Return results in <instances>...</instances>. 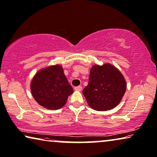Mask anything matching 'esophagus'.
<instances>
[{
  "mask_svg": "<svg viewBox=\"0 0 157 157\" xmlns=\"http://www.w3.org/2000/svg\"><path fill=\"white\" fill-rule=\"evenodd\" d=\"M75 90H77V91H80L82 89V87H81V86H76V87L74 88Z\"/></svg>",
  "mask_w": 157,
  "mask_h": 157,
  "instance_id": "1",
  "label": "esophagus"
}]
</instances>
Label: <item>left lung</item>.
Returning <instances> with one entry per match:
<instances>
[{
    "label": "left lung",
    "instance_id": "obj_1",
    "mask_svg": "<svg viewBox=\"0 0 157 157\" xmlns=\"http://www.w3.org/2000/svg\"><path fill=\"white\" fill-rule=\"evenodd\" d=\"M126 81L117 68L109 63L94 65L89 81L83 90L88 105L95 110H109L116 107L126 90Z\"/></svg>",
    "mask_w": 157,
    "mask_h": 157
}]
</instances>
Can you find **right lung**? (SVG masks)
Returning <instances> with one entry per match:
<instances>
[{
  "instance_id": "add662e5",
  "label": "right lung",
  "mask_w": 157,
  "mask_h": 157,
  "mask_svg": "<svg viewBox=\"0 0 157 157\" xmlns=\"http://www.w3.org/2000/svg\"><path fill=\"white\" fill-rule=\"evenodd\" d=\"M30 88L33 98L40 105L54 110L62 108L74 91L59 65L38 71L32 81Z\"/></svg>"
}]
</instances>
